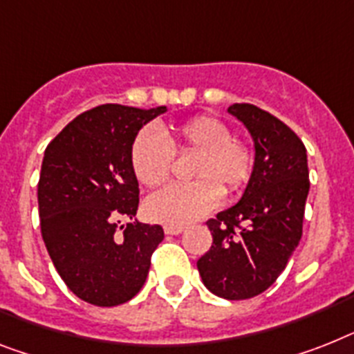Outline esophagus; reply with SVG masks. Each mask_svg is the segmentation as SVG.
<instances>
[{
  "label": "esophagus",
  "mask_w": 354,
  "mask_h": 354,
  "mask_svg": "<svg viewBox=\"0 0 354 354\" xmlns=\"http://www.w3.org/2000/svg\"><path fill=\"white\" fill-rule=\"evenodd\" d=\"M184 232V226H171V224H166L165 233L166 235H179Z\"/></svg>",
  "instance_id": "1"
}]
</instances>
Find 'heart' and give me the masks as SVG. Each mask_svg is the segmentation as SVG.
Returning <instances> with one entry per match:
<instances>
[{
  "label": "heart",
  "instance_id": "b5f03b06",
  "mask_svg": "<svg viewBox=\"0 0 354 354\" xmlns=\"http://www.w3.org/2000/svg\"><path fill=\"white\" fill-rule=\"evenodd\" d=\"M174 153H195L189 184H170L146 198L145 212L156 223L183 226L217 208L224 194L241 192L251 179L255 156L248 142L232 136L226 122L198 115L162 131L142 128L130 148L137 180L156 188L168 179Z\"/></svg>",
  "mask_w": 354,
  "mask_h": 354
}]
</instances>
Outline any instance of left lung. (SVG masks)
Here are the masks:
<instances>
[{"label": "left lung", "mask_w": 354, "mask_h": 354, "mask_svg": "<svg viewBox=\"0 0 354 354\" xmlns=\"http://www.w3.org/2000/svg\"><path fill=\"white\" fill-rule=\"evenodd\" d=\"M255 142V166L235 206L209 218L213 244L197 261L204 286L226 300L261 295L284 271L302 236L309 194L306 146L288 124L255 104L227 108Z\"/></svg>", "instance_id": "8db88e82"}]
</instances>
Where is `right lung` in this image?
<instances>
[{
	"mask_svg": "<svg viewBox=\"0 0 354 354\" xmlns=\"http://www.w3.org/2000/svg\"><path fill=\"white\" fill-rule=\"evenodd\" d=\"M166 106L101 104L68 122L46 146L37 184L41 235L68 289L84 302L112 308L133 299L165 232L133 218L139 183L130 148ZM122 229V232L118 230Z\"/></svg>",
	"mask_w": 354,
	"mask_h": 354,
	"instance_id": "right-lung-1",
	"label": "right lung"
}]
</instances>
